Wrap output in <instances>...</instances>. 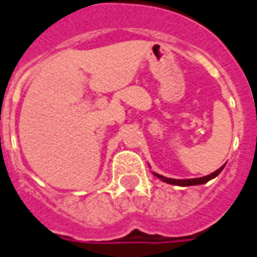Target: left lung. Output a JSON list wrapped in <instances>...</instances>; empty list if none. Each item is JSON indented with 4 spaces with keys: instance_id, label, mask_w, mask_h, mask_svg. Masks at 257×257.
I'll return each instance as SVG.
<instances>
[{
    "instance_id": "left-lung-1",
    "label": "left lung",
    "mask_w": 257,
    "mask_h": 257,
    "mask_svg": "<svg viewBox=\"0 0 257 257\" xmlns=\"http://www.w3.org/2000/svg\"><path fill=\"white\" fill-rule=\"evenodd\" d=\"M224 166H225V165H224ZM224 166H221L218 170H216V172L209 174V176L201 177V178H192V180H174V178H166V177L161 176V174H157V173H154V176L158 177V178L164 181V182H168V184L178 185V186H192V185L205 184V182H208V181H210L212 178H214V177H217L218 174L221 173L222 169H224Z\"/></svg>"
}]
</instances>
